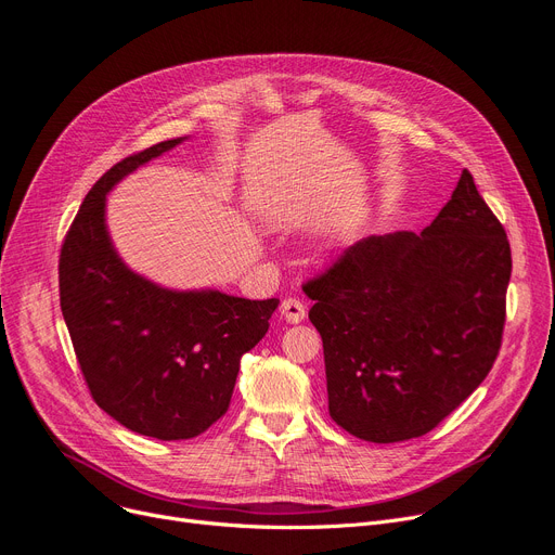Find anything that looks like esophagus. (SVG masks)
I'll list each match as a JSON object with an SVG mask.
<instances>
[{
  "label": "esophagus",
  "instance_id": "esophagus-1",
  "mask_svg": "<svg viewBox=\"0 0 555 555\" xmlns=\"http://www.w3.org/2000/svg\"><path fill=\"white\" fill-rule=\"evenodd\" d=\"M281 318L287 324H299L306 318V306L299 299L287 297L281 301Z\"/></svg>",
  "mask_w": 555,
  "mask_h": 555
}]
</instances>
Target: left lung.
Listing matches in <instances>:
<instances>
[{"mask_svg": "<svg viewBox=\"0 0 555 555\" xmlns=\"http://www.w3.org/2000/svg\"><path fill=\"white\" fill-rule=\"evenodd\" d=\"M511 272L508 237L467 170L422 233L345 249L304 285L333 422L376 444L436 428L494 365Z\"/></svg>", "mask_w": 555, "mask_h": 555, "instance_id": "obj_1", "label": "left lung"}]
</instances>
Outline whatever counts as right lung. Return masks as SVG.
<instances>
[{"label":"right lung","instance_id":"obj_1","mask_svg":"<svg viewBox=\"0 0 555 555\" xmlns=\"http://www.w3.org/2000/svg\"><path fill=\"white\" fill-rule=\"evenodd\" d=\"M185 138L125 158L92 185L59 262L61 310L92 399L140 436L190 440L231 403L240 360L270 328L279 299L212 287L172 291L133 272L106 224V195Z\"/></svg>","mask_w":555,"mask_h":555}]
</instances>
